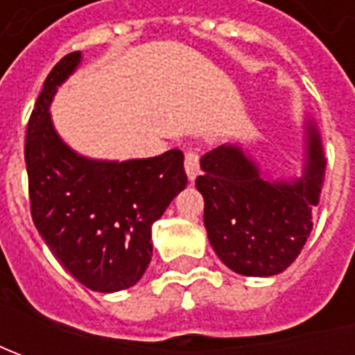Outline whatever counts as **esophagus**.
<instances>
[{
  "label": "esophagus",
  "instance_id": "1",
  "mask_svg": "<svg viewBox=\"0 0 355 355\" xmlns=\"http://www.w3.org/2000/svg\"><path fill=\"white\" fill-rule=\"evenodd\" d=\"M185 173H187L189 182H193L199 175V156L196 152H187L185 154Z\"/></svg>",
  "mask_w": 355,
  "mask_h": 355
}]
</instances>
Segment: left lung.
Segmentation results:
<instances>
[{
	"mask_svg": "<svg viewBox=\"0 0 355 355\" xmlns=\"http://www.w3.org/2000/svg\"><path fill=\"white\" fill-rule=\"evenodd\" d=\"M196 187L213 251L243 277H272L300 254L320 203L326 156L318 126L304 116L300 178H270L239 144H223L199 162Z\"/></svg>",
	"mask_w": 355,
	"mask_h": 355,
	"instance_id": "8db88e82",
	"label": "left lung"
}]
</instances>
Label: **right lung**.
<instances>
[{
    "label": "right lung",
    "instance_id": "right-lung-1",
    "mask_svg": "<svg viewBox=\"0 0 355 355\" xmlns=\"http://www.w3.org/2000/svg\"><path fill=\"white\" fill-rule=\"evenodd\" d=\"M80 61L76 51L53 67L27 124L31 215L49 249L80 284L118 293L142 279L152 261V225L187 185L184 154L168 150L118 162L75 152L55 130L49 108Z\"/></svg>",
    "mask_w": 355,
    "mask_h": 355
}]
</instances>
